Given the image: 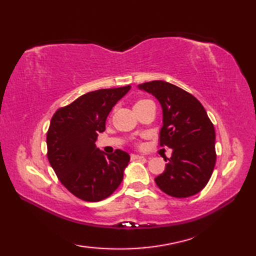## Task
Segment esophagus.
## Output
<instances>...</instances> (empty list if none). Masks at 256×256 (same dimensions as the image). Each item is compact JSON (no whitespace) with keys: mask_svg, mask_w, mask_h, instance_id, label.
I'll return each instance as SVG.
<instances>
[{"mask_svg":"<svg viewBox=\"0 0 256 256\" xmlns=\"http://www.w3.org/2000/svg\"><path fill=\"white\" fill-rule=\"evenodd\" d=\"M144 156L142 155H136V154H132L131 155V160H143Z\"/></svg>","mask_w":256,"mask_h":256,"instance_id":"esophagus-1","label":"esophagus"}]
</instances>
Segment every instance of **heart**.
I'll use <instances>...</instances> for the list:
<instances>
[{
    "label": "heart",
    "mask_w": 256,
    "mask_h": 256,
    "mask_svg": "<svg viewBox=\"0 0 256 256\" xmlns=\"http://www.w3.org/2000/svg\"><path fill=\"white\" fill-rule=\"evenodd\" d=\"M146 101H150V100H140V101H138L136 103H135V106H138V104H142V103H144V102H146Z\"/></svg>",
    "instance_id": "heart-1"
}]
</instances>
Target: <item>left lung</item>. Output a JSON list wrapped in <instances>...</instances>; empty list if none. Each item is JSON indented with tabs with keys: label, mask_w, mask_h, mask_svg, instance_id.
Segmentation results:
<instances>
[{
	"label": "left lung",
	"mask_w": 256,
	"mask_h": 256,
	"mask_svg": "<svg viewBox=\"0 0 256 256\" xmlns=\"http://www.w3.org/2000/svg\"><path fill=\"white\" fill-rule=\"evenodd\" d=\"M158 100L162 110L160 146L172 150L165 172L155 178L158 188L175 198L201 192L216 165V132L202 104L179 86L162 80L138 84Z\"/></svg>",
	"instance_id": "left-lung-1"
}]
</instances>
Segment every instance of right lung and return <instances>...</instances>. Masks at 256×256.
<instances>
[{"instance_id":"obj_1","label":"right lung","mask_w":256,"mask_h":256,"mask_svg":"<svg viewBox=\"0 0 256 256\" xmlns=\"http://www.w3.org/2000/svg\"><path fill=\"white\" fill-rule=\"evenodd\" d=\"M131 86L101 89L58 108L47 132V156L59 180L81 200L96 202L111 196L123 180L126 152L106 155L96 146L112 108Z\"/></svg>"}]
</instances>
